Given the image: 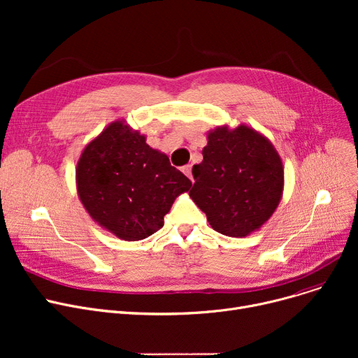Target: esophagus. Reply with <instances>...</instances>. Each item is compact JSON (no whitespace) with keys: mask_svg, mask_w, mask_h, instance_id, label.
<instances>
[{"mask_svg":"<svg viewBox=\"0 0 358 358\" xmlns=\"http://www.w3.org/2000/svg\"><path fill=\"white\" fill-rule=\"evenodd\" d=\"M182 173L193 181V176H192V165H184V166H182Z\"/></svg>","mask_w":358,"mask_h":358,"instance_id":"34e87169","label":"esophagus"}]
</instances>
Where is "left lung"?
<instances>
[{"mask_svg": "<svg viewBox=\"0 0 358 358\" xmlns=\"http://www.w3.org/2000/svg\"><path fill=\"white\" fill-rule=\"evenodd\" d=\"M193 177L192 200L216 232L232 238L258 231L283 197L285 166L277 149L243 123L209 131Z\"/></svg>", "mask_w": 358, "mask_h": 358, "instance_id": "8db88e82", "label": "left lung"}]
</instances>
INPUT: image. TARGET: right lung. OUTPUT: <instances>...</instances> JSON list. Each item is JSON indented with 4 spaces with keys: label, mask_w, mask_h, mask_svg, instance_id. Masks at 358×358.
Wrapping results in <instances>:
<instances>
[{
    "label": "right lung",
    "mask_w": 358,
    "mask_h": 358,
    "mask_svg": "<svg viewBox=\"0 0 358 358\" xmlns=\"http://www.w3.org/2000/svg\"><path fill=\"white\" fill-rule=\"evenodd\" d=\"M75 182L91 219L123 241H141L161 229L174 200L192 187L124 120L111 122L85 145Z\"/></svg>",
    "instance_id": "1"
}]
</instances>
